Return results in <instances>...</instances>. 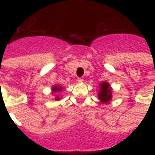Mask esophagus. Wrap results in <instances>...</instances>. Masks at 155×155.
<instances>
[{
	"instance_id": "1",
	"label": "esophagus",
	"mask_w": 155,
	"mask_h": 155,
	"mask_svg": "<svg viewBox=\"0 0 155 155\" xmlns=\"http://www.w3.org/2000/svg\"><path fill=\"white\" fill-rule=\"evenodd\" d=\"M77 81H78V82H80V83H82L83 82V79H82V78H78Z\"/></svg>"
}]
</instances>
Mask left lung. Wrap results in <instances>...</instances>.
<instances>
[{"instance_id":"obj_1","label":"left lung","mask_w":155,"mask_h":155,"mask_svg":"<svg viewBox=\"0 0 155 155\" xmlns=\"http://www.w3.org/2000/svg\"><path fill=\"white\" fill-rule=\"evenodd\" d=\"M101 89L98 92V97L102 103H108L112 99V88L108 83L103 82L100 84Z\"/></svg>"}]
</instances>
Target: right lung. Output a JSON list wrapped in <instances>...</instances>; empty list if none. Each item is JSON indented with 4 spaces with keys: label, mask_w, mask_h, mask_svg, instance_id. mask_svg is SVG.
<instances>
[{
    "label": "right lung",
    "mask_w": 155,
    "mask_h": 155,
    "mask_svg": "<svg viewBox=\"0 0 155 155\" xmlns=\"http://www.w3.org/2000/svg\"><path fill=\"white\" fill-rule=\"evenodd\" d=\"M62 90H63L62 87H59V86H54V87H52V92H60V91H62ZM55 100L58 101V100H59V97H56Z\"/></svg>",
    "instance_id": "1"
}]
</instances>
